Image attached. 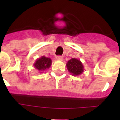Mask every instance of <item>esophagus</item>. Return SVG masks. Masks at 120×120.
Returning a JSON list of instances; mask_svg holds the SVG:
<instances>
[{
	"label": "esophagus",
	"instance_id": "esophagus-1",
	"mask_svg": "<svg viewBox=\"0 0 120 120\" xmlns=\"http://www.w3.org/2000/svg\"><path fill=\"white\" fill-rule=\"evenodd\" d=\"M63 56H57L56 57V59L57 60H59V61H62V60H63Z\"/></svg>",
	"mask_w": 120,
	"mask_h": 120
}]
</instances>
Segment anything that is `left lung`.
<instances>
[{
  "label": "left lung",
  "mask_w": 120,
  "mask_h": 120,
  "mask_svg": "<svg viewBox=\"0 0 120 120\" xmlns=\"http://www.w3.org/2000/svg\"><path fill=\"white\" fill-rule=\"evenodd\" d=\"M67 67L70 73L73 76H79L84 71V67L80 60L73 58L67 63Z\"/></svg>",
  "instance_id": "obj_1"
}]
</instances>
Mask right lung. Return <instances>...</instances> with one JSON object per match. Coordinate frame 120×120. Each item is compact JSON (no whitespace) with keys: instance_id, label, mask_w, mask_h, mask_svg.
<instances>
[{"instance_id":"right-lung-1","label":"right lung","mask_w":120,"mask_h":120,"mask_svg":"<svg viewBox=\"0 0 120 120\" xmlns=\"http://www.w3.org/2000/svg\"><path fill=\"white\" fill-rule=\"evenodd\" d=\"M51 58L46 57L45 56H41L40 58H37L34 64V67L36 68L40 73H42L45 70L49 69L52 65Z\"/></svg>"}]
</instances>
